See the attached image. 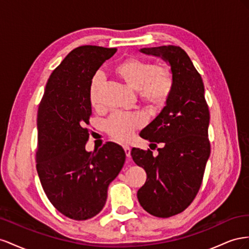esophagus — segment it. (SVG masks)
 <instances>
[{"mask_svg":"<svg viewBox=\"0 0 249 249\" xmlns=\"http://www.w3.org/2000/svg\"><path fill=\"white\" fill-rule=\"evenodd\" d=\"M123 149H124V151H125V154H126V156L127 158H130V148H129V146H127V145H124L123 146Z\"/></svg>","mask_w":249,"mask_h":249,"instance_id":"1","label":"esophagus"}]
</instances>
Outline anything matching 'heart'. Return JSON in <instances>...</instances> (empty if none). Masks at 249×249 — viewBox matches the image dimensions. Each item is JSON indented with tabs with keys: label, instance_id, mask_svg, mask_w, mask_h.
<instances>
[{
	"label": "heart",
	"instance_id": "b5f03b06",
	"mask_svg": "<svg viewBox=\"0 0 249 249\" xmlns=\"http://www.w3.org/2000/svg\"><path fill=\"white\" fill-rule=\"evenodd\" d=\"M113 71L127 87L138 90L142 101L152 107L164 106L172 93L173 74L171 69L166 66H155L150 61L131 57L120 62ZM103 84V75L97 73L90 81L89 90V102L94 107L100 103ZM143 123V118L137 113L118 111L106 120L105 130L115 140L125 142Z\"/></svg>",
	"mask_w": 249,
	"mask_h": 249
}]
</instances>
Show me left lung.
I'll use <instances>...</instances> for the list:
<instances>
[{
	"mask_svg": "<svg viewBox=\"0 0 249 249\" xmlns=\"http://www.w3.org/2000/svg\"><path fill=\"white\" fill-rule=\"evenodd\" d=\"M141 52L169 61L173 74L167 105L140 133L152 145L162 144L159 155L150 149L131 150L133 161L147 173L138 191L140 204L149 214L168 218L186 210L200 189L211 153L210 110L202 78L184 50L169 45Z\"/></svg>",
	"mask_w": 249,
	"mask_h": 249,
	"instance_id": "1",
	"label": "left lung"
}]
</instances>
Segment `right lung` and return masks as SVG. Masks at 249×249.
I'll return each mask as SVG.
<instances>
[{
	"label": "right lung",
	"instance_id": "1",
	"mask_svg": "<svg viewBox=\"0 0 249 249\" xmlns=\"http://www.w3.org/2000/svg\"><path fill=\"white\" fill-rule=\"evenodd\" d=\"M116 48L81 46L50 75L37 110L36 170L48 199L68 218L87 220L100 213L109 183L125 162L120 145L106 142L88 152L91 115L90 81Z\"/></svg>",
	"mask_w": 249,
	"mask_h": 249
}]
</instances>
